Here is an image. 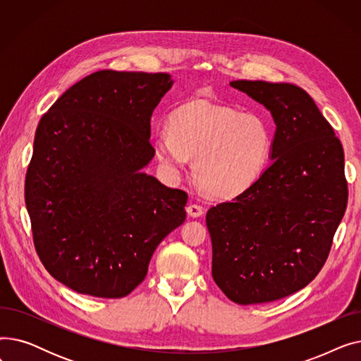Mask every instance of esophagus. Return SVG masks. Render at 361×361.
Here are the masks:
<instances>
[{"mask_svg": "<svg viewBox=\"0 0 361 361\" xmlns=\"http://www.w3.org/2000/svg\"><path fill=\"white\" fill-rule=\"evenodd\" d=\"M185 211H187V214L190 215V216H193V218H199V216H202L203 215V212H204V209L203 207L200 206V204H188L187 207H185Z\"/></svg>", "mask_w": 361, "mask_h": 361, "instance_id": "34e87169", "label": "esophagus"}]
</instances>
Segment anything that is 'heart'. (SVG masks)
Returning <instances> with one entry per match:
<instances>
[{
  "label": "heart",
  "mask_w": 361,
  "mask_h": 361,
  "mask_svg": "<svg viewBox=\"0 0 361 361\" xmlns=\"http://www.w3.org/2000/svg\"><path fill=\"white\" fill-rule=\"evenodd\" d=\"M272 130L255 112L195 99L177 108L169 127L157 128L154 149L169 176H178L188 159L206 193L234 197L253 185L267 168Z\"/></svg>",
  "instance_id": "b5f03b06"
}]
</instances>
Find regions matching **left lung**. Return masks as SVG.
<instances>
[{"label":"left lung","mask_w":361,"mask_h":361,"mask_svg":"<svg viewBox=\"0 0 361 361\" xmlns=\"http://www.w3.org/2000/svg\"><path fill=\"white\" fill-rule=\"evenodd\" d=\"M276 124L272 164L230 202L211 207L212 276L237 305L297 293L324 267L348 200L344 149L310 94L291 83L234 80Z\"/></svg>","instance_id":"left-lung-1"}]
</instances>
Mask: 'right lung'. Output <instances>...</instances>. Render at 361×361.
Here are the masks:
<instances>
[{"label": "right lung", "mask_w": 361, "mask_h": 361, "mask_svg": "<svg viewBox=\"0 0 361 361\" xmlns=\"http://www.w3.org/2000/svg\"><path fill=\"white\" fill-rule=\"evenodd\" d=\"M166 73L101 70L66 90L36 128L25 199L45 269L75 293L130 294L185 219L187 193L143 173Z\"/></svg>", "instance_id": "obj_1"}]
</instances>
